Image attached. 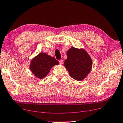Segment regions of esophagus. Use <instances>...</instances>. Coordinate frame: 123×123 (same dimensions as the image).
<instances>
[{"label": "esophagus", "instance_id": "esophagus-1", "mask_svg": "<svg viewBox=\"0 0 123 123\" xmlns=\"http://www.w3.org/2000/svg\"><path fill=\"white\" fill-rule=\"evenodd\" d=\"M59 62L60 64H63V60L60 59V60H59Z\"/></svg>", "mask_w": 123, "mask_h": 123}]
</instances>
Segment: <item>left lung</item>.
Here are the masks:
<instances>
[{
    "label": "left lung",
    "instance_id": "1",
    "mask_svg": "<svg viewBox=\"0 0 123 123\" xmlns=\"http://www.w3.org/2000/svg\"><path fill=\"white\" fill-rule=\"evenodd\" d=\"M64 65L72 78L77 81L85 79L91 70L92 60L85 49L71 47L67 51Z\"/></svg>",
    "mask_w": 123,
    "mask_h": 123
}]
</instances>
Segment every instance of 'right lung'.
Masks as SVG:
<instances>
[{
    "label": "right lung",
    "mask_w": 123,
    "mask_h": 123,
    "mask_svg": "<svg viewBox=\"0 0 123 123\" xmlns=\"http://www.w3.org/2000/svg\"><path fill=\"white\" fill-rule=\"evenodd\" d=\"M59 64V62L46 53L41 52L32 58L30 69L35 76L39 79L44 78L52 67Z\"/></svg>",
    "instance_id": "1"
}]
</instances>
